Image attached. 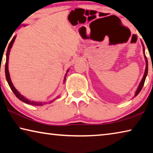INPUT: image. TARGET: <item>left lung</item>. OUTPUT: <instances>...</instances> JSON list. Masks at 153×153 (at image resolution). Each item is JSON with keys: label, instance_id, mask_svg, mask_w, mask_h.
<instances>
[{"label": "left lung", "instance_id": "obj_1", "mask_svg": "<svg viewBox=\"0 0 153 153\" xmlns=\"http://www.w3.org/2000/svg\"><path fill=\"white\" fill-rule=\"evenodd\" d=\"M142 47H143L144 56V59H145V61H146V69H145L144 74V76H143V77H142V80H141L140 83V84H139V86H138V88H137V90H136V93H135V96H134V97H136V96L139 94L140 92L141 91L142 87H143V86H144V84L145 79H146V77L147 74H148V60H147L146 56V55H145L144 46V45H143V43H142Z\"/></svg>", "mask_w": 153, "mask_h": 153}]
</instances>
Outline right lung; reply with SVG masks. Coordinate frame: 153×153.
I'll return each mask as SVG.
<instances>
[{
  "mask_svg": "<svg viewBox=\"0 0 153 153\" xmlns=\"http://www.w3.org/2000/svg\"><path fill=\"white\" fill-rule=\"evenodd\" d=\"M24 26H25V25H24ZM15 38H16V36H14L13 38H12V40L11 42H10L9 45L8 46V48H7V54H6V63H5V76H6V79H7V81L8 82V84L9 85L10 88H11V89L12 90V91L13 92V93L15 94V95L16 96L17 98H19L20 100H22V102H24L25 103H26V104L28 105H35V106H40V105H43L44 104H46V102H36V101H33V100H30L29 99H27L25 97H24V96L20 94V93L17 91V89L15 88L14 87L13 84V83L11 82V77H10V74H9V54H10V51H11V48H12L13 45V43L15 42ZM69 71V69H67V73L65 74V76L64 77V81L63 82H65V79H66V76H67V72ZM59 98V97H57ZM56 99V98H55ZM55 99H54L51 101V102H52L53 101H54Z\"/></svg>",
  "mask_w": 153,
  "mask_h": 153,
  "instance_id": "add662e5",
  "label": "right lung"
}]
</instances>
